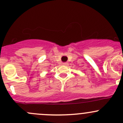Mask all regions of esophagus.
<instances>
[{"instance_id": "34e87169", "label": "esophagus", "mask_w": 123, "mask_h": 123, "mask_svg": "<svg viewBox=\"0 0 123 123\" xmlns=\"http://www.w3.org/2000/svg\"><path fill=\"white\" fill-rule=\"evenodd\" d=\"M62 65H68V62H63Z\"/></svg>"}]
</instances>
